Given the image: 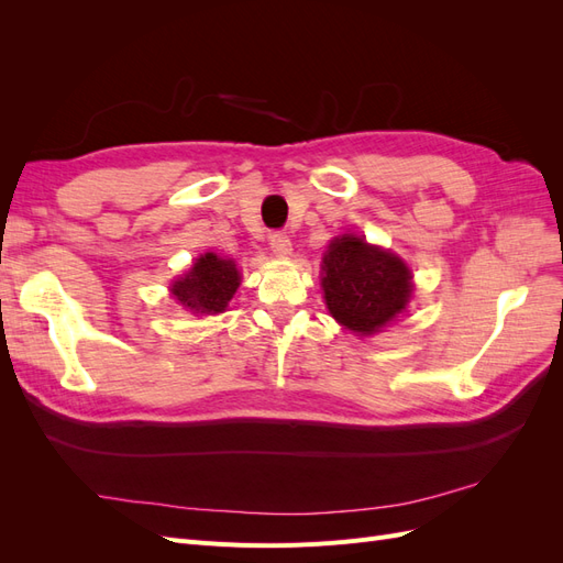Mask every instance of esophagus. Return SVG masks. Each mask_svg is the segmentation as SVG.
<instances>
[{"label":"esophagus","mask_w":563,"mask_h":563,"mask_svg":"<svg viewBox=\"0 0 563 563\" xmlns=\"http://www.w3.org/2000/svg\"><path fill=\"white\" fill-rule=\"evenodd\" d=\"M269 249L275 255H279V258H286V255H291L294 246H291V240L284 232H272L269 234Z\"/></svg>","instance_id":"1"}]
</instances>
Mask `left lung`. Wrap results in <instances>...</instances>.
I'll use <instances>...</instances> for the list:
<instances>
[{"label":"left lung","mask_w":563,"mask_h":563,"mask_svg":"<svg viewBox=\"0 0 563 563\" xmlns=\"http://www.w3.org/2000/svg\"><path fill=\"white\" fill-rule=\"evenodd\" d=\"M323 298L331 314L354 333H376L411 298V272L389 251L345 234L323 255Z\"/></svg>","instance_id":"1"}]
</instances>
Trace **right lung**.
Listing matches in <instances>:
<instances>
[{"label": "right lung", "instance_id": "obj_1", "mask_svg": "<svg viewBox=\"0 0 563 563\" xmlns=\"http://www.w3.org/2000/svg\"><path fill=\"white\" fill-rule=\"evenodd\" d=\"M240 286V272L232 261L203 253L185 277L174 284V296L195 312L216 314L228 308V300Z\"/></svg>", "mask_w": 563, "mask_h": 563}]
</instances>
